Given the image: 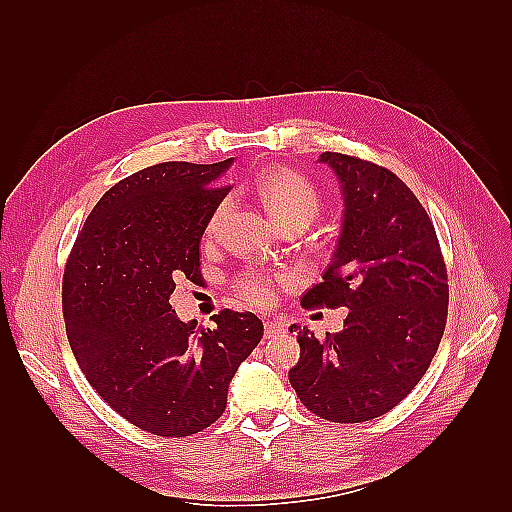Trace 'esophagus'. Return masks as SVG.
<instances>
[{"mask_svg":"<svg viewBox=\"0 0 512 512\" xmlns=\"http://www.w3.org/2000/svg\"><path fill=\"white\" fill-rule=\"evenodd\" d=\"M264 332H266V339H277V336L284 334V323L266 321L264 323Z\"/></svg>","mask_w":512,"mask_h":512,"instance_id":"34e87169","label":"esophagus"}]
</instances>
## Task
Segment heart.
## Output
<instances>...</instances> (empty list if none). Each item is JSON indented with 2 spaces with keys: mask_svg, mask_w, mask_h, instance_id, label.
<instances>
[{
  "mask_svg": "<svg viewBox=\"0 0 512 512\" xmlns=\"http://www.w3.org/2000/svg\"><path fill=\"white\" fill-rule=\"evenodd\" d=\"M264 209L277 228L303 226L306 228L321 211V198L312 184L295 171L277 169L262 178L257 187ZM228 209V200L217 204L209 220V231H215L222 215ZM237 290L244 299L253 303H266L273 297L275 277L264 270H248L237 281Z\"/></svg>",
  "mask_w": 512,
  "mask_h": 512,
  "instance_id": "b5f03b06",
  "label": "heart"
}]
</instances>
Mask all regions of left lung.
I'll return each instance as SVG.
<instances>
[{
	"instance_id": "8db88e82",
	"label": "left lung",
	"mask_w": 512,
	"mask_h": 512,
	"mask_svg": "<svg viewBox=\"0 0 512 512\" xmlns=\"http://www.w3.org/2000/svg\"><path fill=\"white\" fill-rule=\"evenodd\" d=\"M319 162L339 180L341 233L323 281L301 303L350 312L323 341L290 325L301 356L288 378L317 416L365 422L394 409L427 372L447 323V270L436 228L405 182L334 151Z\"/></svg>"
}]
</instances>
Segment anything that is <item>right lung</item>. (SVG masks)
<instances>
[{"mask_svg":"<svg viewBox=\"0 0 512 512\" xmlns=\"http://www.w3.org/2000/svg\"><path fill=\"white\" fill-rule=\"evenodd\" d=\"M233 158L160 162L107 191L65 266V332L99 396L154 436L184 438L226 409L228 385L264 336L253 312L195 328L171 310L176 279H200V242L231 187Z\"/></svg>","mask_w":512,"mask_h":512,"instance_id":"obj_1","label":"right lung"}]
</instances>
